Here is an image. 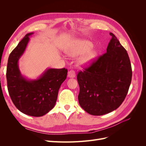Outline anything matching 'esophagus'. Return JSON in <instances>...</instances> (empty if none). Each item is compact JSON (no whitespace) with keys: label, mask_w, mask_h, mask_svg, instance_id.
<instances>
[{"label":"esophagus","mask_w":146,"mask_h":146,"mask_svg":"<svg viewBox=\"0 0 146 146\" xmlns=\"http://www.w3.org/2000/svg\"><path fill=\"white\" fill-rule=\"evenodd\" d=\"M68 77L70 78H74L76 77V71L74 70H70L68 72Z\"/></svg>","instance_id":"1"}]
</instances>
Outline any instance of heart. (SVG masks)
Instances as JSON below:
<instances>
[{"instance_id": "b5f03b06", "label": "heart", "mask_w": 146, "mask_h": 146, "mask_svg": "<svg viewBox=\"0 0 146 146\" xmlns=\"http://www.w3.org/2000/svg\"><path fill=\"white\" fill-rule=\"evenodd\" d=\"M91 44L86 40H78L74 43V44L69 48L68 54L72 56L78 55L83 54L91 47ZM97 55V52L94 50H91L84 54L80 58V63L87 65L91 63Z\"/></svg>"}]
</instances>
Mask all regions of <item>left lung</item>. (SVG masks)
Masks as SVG:
<instances>
[{
  "label": "left lung",
  "mask_w": 146,
  "mask_h": 146,
  "mask_svg": "<svg viewBox=\"0 0 146 146\" xmlns=\"http://www.w3.org/2000/svg\"><path fill=\"white\" fill-rule=\"evenodd\" d=\"M110 35L112 38L107 52L77 76L79 104L94 116L116 110L124 100L131 81V66L127 50L115 35Z\"/></svg>",
  "instance_id": "8db88e82"
}]
</instances>
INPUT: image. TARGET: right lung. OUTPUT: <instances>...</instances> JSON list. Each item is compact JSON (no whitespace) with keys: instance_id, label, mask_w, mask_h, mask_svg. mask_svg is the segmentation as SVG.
<instances>
[{"instance_id":"obj_1","label":"right lung","mask_w":146,"mask_h":146,"mask_svg":"<svg viewBox=\"0 0 146 146\" xmlns=\"http://www.w3.org/2000/svg\"><path fill=\"white\" fill-rule=\"evenodd\" d=\"M27 33L14 48L8 60L7 80L11 100L19 111L27 115L39 117L54 107L58 90L67 77L68 69H48L36 80H30L21 75L18 61L29 41Z\"/></svg>"}]
</instances>
